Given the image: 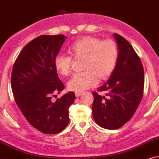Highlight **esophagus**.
<instances>
[{
  "label": "esophagus",
  "instance_id": "1",
  "mask_svg": "<svg viewBox=\"0 0 159 159\" xmlns=\"http://www.w3.org/2000/svg\"><path fill=\"white\" fill-rule=\"evenodd\" d=\"M82 93H75V96L76 97H80Z\"/></svg>",
  "mask_w": 159,
  "mask_h": 159
}]
</instances>
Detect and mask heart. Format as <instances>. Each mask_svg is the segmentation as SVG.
<instances>
[{
	"label": "heart",
	"mask_w": 159,
	"mask_h": 159,
	"mask_svg": "<svg viewBox=\"0 0 159 159\" xmlns=\"http://www.w3.org/2000/svg\"><path fill=\"white\" fill-rule=\"evenodd\" d=\"M74 58H83L84 72L75 74L68 81L70 90L82 93L94 87L100 79L108 78L113 72L118 59V48L112 40L101 41L99 38L86 36L75 41L69 48ZM72 59L58 55L55 58L54 66L61 75L66 76L71 71Z\"/></svg>",
	"instance_id": "heart-1"
}]
</instances>
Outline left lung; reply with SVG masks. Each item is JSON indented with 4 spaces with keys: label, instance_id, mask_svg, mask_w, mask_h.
<instances>
[{
    "label": "left lung",
    "instance_id": "8db88e82",
    "mask_svg": "<svg viewBox=\"0 0 159 159\" xmlns=\"http://www.w3.org/2000/svg\"><path fill=\"white\" fill-rule=\"evenodd\" d=\"M118 47L116 67L107 83L93 93V116L100 127L108 129L121 127L131 119L142 99L144 75L141 61L130 43L118 34H113Z\"/></svg>",
    "mask_w": 159,
    "mask_h": 159
}]
</instances>
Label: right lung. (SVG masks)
I'll return each mask as SVG.
<instances>
[{
    "label": "right lung",
    "mask_w": 159,
    "mask_h": 159,
    "mask_svg": "<svg viewBox=\"0 0 159 159\" xmlns=\"http://www.w3.org/2000/svg\"><path fill=\"white\" fill-rule=\"evenodd\" d=\"M66 39L64 35L38 36L22 49L12 69L15 102L29 123L45 134H56L68 125V110L75 99L73 92H69L51 101L52 95L64 88L54 60Z\"/></svg>",
    "instance_id": "add662e5"
}]
</instances>
